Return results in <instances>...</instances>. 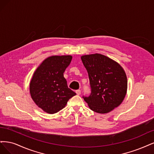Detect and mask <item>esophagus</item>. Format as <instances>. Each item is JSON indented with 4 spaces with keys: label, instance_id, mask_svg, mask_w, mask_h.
<instances>
[{
    "label": "esophagus",
    "instance_id": "1",
    "mask_svg": "<svg viewBox=\"0 0 154 154\" xmlns=\"http://www.w3.org/2000/svg\"><path fill=\"white\" fill-rule=\"evenodd\" d=\"M76 93H77V95H81V91L80 90H76Z\"/></svg>",
    "mask_w": 154,
    "mask_h": 154
}]
</instances>
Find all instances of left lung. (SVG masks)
I'll return each instance as SVG.
<instances>
[{
    "mask_svg": "<svg viewBox=\"0 0 154 154\" xmlns=\"http://www.w3.org/2000/svg\"><path fill=\"white\" fill-rule=\"evenodd\" d=\"M91 89L84 97L90 109L100 114L109 112L123 102L127 90V78L121 65L100 54L81 56Z\"/></svg>",
    "mask_w": 154,
    "mask_h": 154,
    "instance_id": "obj_1",
    "label": "left lung"
}]
</instances>
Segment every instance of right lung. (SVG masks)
I'll list each match as a JSON object with an SVG mask.
<instances>
[{
  "mask_svg": "<svg viewBox=\"0 0 154 154\" xmlns=\"http://www.w3.org/2000/svg\"><path fill=\"white\" fill-rule=\"evenodd\" d=\"M72 59L70 55L50 56L34 72L29 85L30 94L34 102L44 112H57L76 95L68 88L63 75Z\"/></svg>",
  "mask_w": 154,
  "mask_h": 154,
  "instance_id": "1",
  "label": "right lung"
}]
</instances>
